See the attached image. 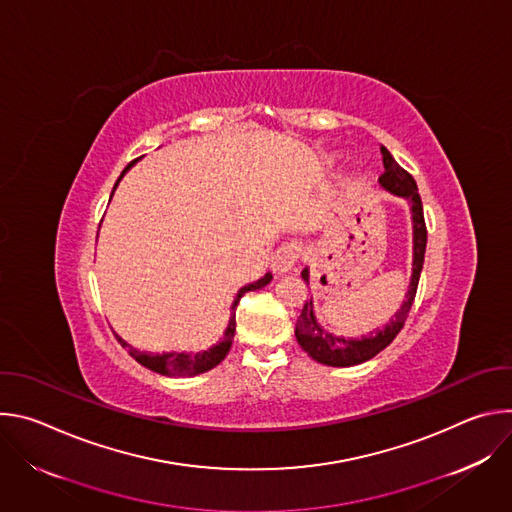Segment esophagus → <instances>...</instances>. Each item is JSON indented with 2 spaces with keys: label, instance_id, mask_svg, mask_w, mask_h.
I'll use <instances>...</instances> for the list:
<instances>
[{
  "label": "esophagus",
  "instance_id": "obj_1",
  "mask_svg": "<svg viewBox=\"0 0 512 512\" xmlns=\"http://www.w3.org/2000/svg\"><path fill=\"white\" fill-rule=\"evenodd\" d=\"M302 243L298 241H291V243H285L281 245L273 255H271V267L275 273H287L294 269L296 261L302 257Z\"/></svg>",
  "mask_w": 512,
  "mask_h": 512
}]
</instances>
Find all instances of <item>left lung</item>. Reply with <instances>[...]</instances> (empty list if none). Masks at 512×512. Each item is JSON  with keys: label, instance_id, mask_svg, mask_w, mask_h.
I'll return each instance as SVG.
<instances>
[{"label": "left lung", "instance_id": "1", "mask_svg": "<svg viewBox=\"0 0 512 512\" xmlns=\"http://www.w3.org/2000/svg\"><path fill=\"white\" fill-rule=\"evenodd\" d=\"M381 154H383V166H385V172L379 178L381 186L385 190H389L391 194L405 198L411 204V212H413V275H411L409 291H407L401 310L395 314V318L383 330H377L373 336H362V338L350 340V338L328 334L326 330L320 328V324L314 318L312 300L304 304V310H302V314L298 318V326H296V338H298L300 346L314 360L328 364V367H354V364L367 362L373 356H377L383 348H387L395 340V336L401 332V328L405 326V320L411 312V306H413V300L417 294L419 275H421L423 259H425V245H427V227H425V218H423L421 196H419L413 176L393 160L389 150L381 148ZM302 279L308 283V269L302 271Z\"/></svg>", "mask_w": 512, "mask_h": 512}]
</instances>
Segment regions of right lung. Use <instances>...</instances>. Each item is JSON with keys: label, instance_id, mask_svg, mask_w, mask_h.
Returning <instances> with one entry per match:
<instances>
[{"label": "right lung", "instance_id": "right-lung-1", "mask_svg": "<svg viewBox=\"0 0 512 512\" xmlns=\"http://www.w3.org/2000/svg\"><path fill=\"white\" fill-rule=\"evenodd\" d=\"M135 164L129 162L127 168L121 172V176L117 178L115 182V188L119 184V180L123 178V174ZM271 281V273H267L265 277H261L259 281L255 283H249L245 287L239 289L237 294V300L233 302V314H231V320H229V328L225 330V336H223V342H218L216 346L208 348V350H202V352H196V354H184V352H168V354H148V352H139L135 348H131L125 340H121L117 336V340L121 342L123 348H129V354L139 362L143 364L145 369H150L154 373H160V375H168V377H194V375H200V373H206L210 369H214L218 362H223V358L229 354L231 350V344H233V338H235V328H237V320H235V310L239 306V300L247 294V291H255V289H261L265 287L267 283Z\"/></svg>", "mask_w": 512, "mask_h": 512}]
</instances>
